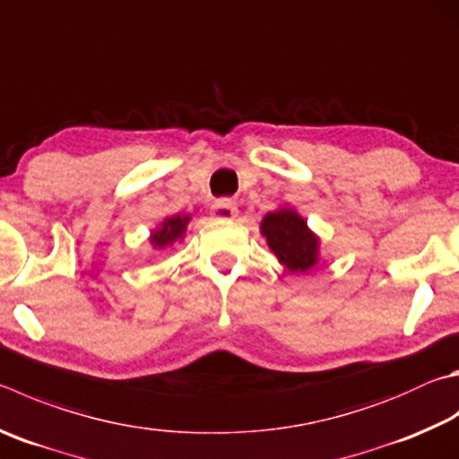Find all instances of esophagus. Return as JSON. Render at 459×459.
Listing matches in <instances>:
<instances>
[{
	"mask_svg": "<svg viewBox=\"0 0 459 459\" xmlns=\"http://www.w3.org/2000/svg\"><path fill=\"white\" fill-rule=\"evenodd\" d=\"M235 214H237V204L232 203L230 198H219V201L212 204V216H214V219L229 221Z\"/></svg>",
	"mask_w": 459,
	"mask_h": 459,
	"instance_id": "1",
	"label": "esophagus"
}]
</instances>
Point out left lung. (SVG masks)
Listing matches in <instances>:
<instances>
[{
    "label": "left lung",
    "mask_w": 459,
    "mask_h": 459,
    "mask_svg": "<svg viewBox=\"0 0 459 459\" xmlns=\"http://www.w3.org/2000/svg\"><path fill=\"white\" fill-rule=\"evenodd\" d=\"M271 251L290 273H305L316 263V237L307 229V222L295 211L269 212L261 224Z\"/></svg>",
    "instance_id": "8db88e82"
}]
</instances>
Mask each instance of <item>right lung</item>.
Segmentation results:
<instances>
[{"instance_id":"obj_1","label":"right lung","mask_w":459,"mask_h":459,"mask_svg":"<svg viewBox=\"0 0 459 459\" xmlns=\"http://www.w3.org/2000/svg\"><path fill=\"white\" fill-rule=\"evenodd\" d=\"M188 216H172V219L162 222V229H158L152 235V243L158 248H164L166 245H172L174 240L185 235Z\"/></svg>"}]
</instances>
